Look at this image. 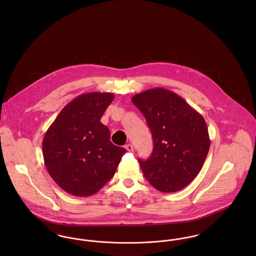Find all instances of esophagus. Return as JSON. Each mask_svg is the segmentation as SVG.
<instances>
[{"instance_id":"1","label":"esophagus","mask_w":256,"mask_h":256,"mask_svg":"<svg viewBox=\"0 0 256 256\" xmlns=\"http://www.w3.org/2000/svg\"><path fill=\"white\" fill-rule=\"evenodd\" d=\"M124 148H126V150L128 152H132L134 150V146H132V144H128V145L124 146Z\"/></svg>"}]
</instances>
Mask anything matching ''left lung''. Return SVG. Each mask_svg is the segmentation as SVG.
I'll return each mask as SVG.
<instances>
[{
	"instance_id": "obj_1",
	"label": "left lung",
	"mask_w": 256,
	"mask_h": 256,
	"mask_svg": "<svg viewBox=\"0 0 256 256\" xmlns=\"http://www.w3.org/2000/svg\"><path fill=\"white\" fill-rule=\"evenodd\" d=\"M132 100L145 116L154 139L150 156L138 159L146 180L161 192L182 190L202 170L210 148L204 117L165 88L148 89Z\"/></svg>"
}]
</instances>
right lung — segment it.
<instances>
[{
  "mask_svg": "<svg viewBox=\"0 0 256 256\" xmlns=\"http://www.w3.org/2000/svg\"><path fill=\"white\" fill-rule=\"evenodd\" d=\"M112 93L91 92L74 98L61 110L43 138L47 170L61 189L76 196L98 192L114 176L126 148L110 141L100 118Z\"/></svg>",
  "mask_w": 256,
  "mask_h": 256,
  "instance_id": "right-lung-1",
  "label": "right lung"
}]
</instances>
